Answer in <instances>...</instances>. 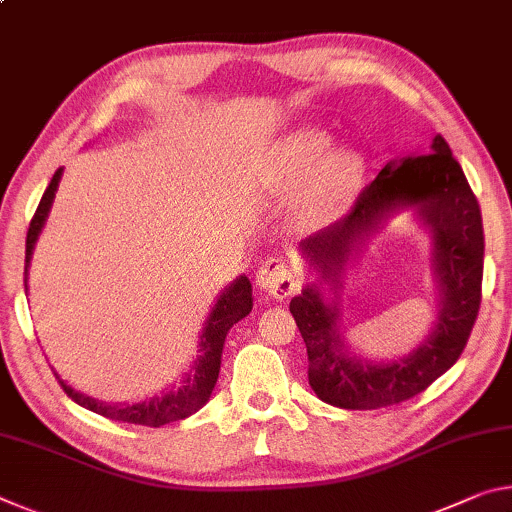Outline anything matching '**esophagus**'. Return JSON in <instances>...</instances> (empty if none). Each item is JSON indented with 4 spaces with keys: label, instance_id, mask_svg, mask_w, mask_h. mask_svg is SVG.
I'll list each match as a JSON object with an SVG mask.
<instances>
[{
    "label": "esophagus",
    "instance_id": "1",
    "mask_svg": "<svg viewBox=\"0 0 512 512\" xmlns=\"http://www.w3.org/2000/svg\"><path fill=\"white\" fill-rule=\"evenodd\" d=\"M257 284L268 296L287 298L298 287V273L282 257H266L257 271Z\"/></svg>",
    "mask_w": 512,
    "mask_h": 512
}]
</instances>
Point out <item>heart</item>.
I'll return each instance as SVG.
<instances>
[{"mask_svg": "<svg viewBox=\"0 0 512 512\" xmlns=\"http://www.w3.org/2000/svg\"><path fill=\"white\" fill-rule=\"evenodd\" d=\"M332 135L318 128H302L282 146V173L291 185L307 180L305 212L311 219H334L357 194L363 160L352 149H332Z\"/></svg>", "mask_w": 512, "mask_h": 512, "instance_id": "1", "label": "heart"}]
</instances>
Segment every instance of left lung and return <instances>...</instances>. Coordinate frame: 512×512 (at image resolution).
Wrapping results in <instances>:
<instances>
[{
	"instance_id": "1",
	"label": "left lung",
	"mask_w": 512,
	"mask_h": 512,
	"mask_svg": "<svg viewBox=\"0 0 512 512\" xmlns=\"http://www.w3.org/2000/svg\"><path fill=\"white\" fill-rule=\"evenodd\" d=\"M397 203L415 205L433 232V257L443 289V309L431 339L411 357L368 366L343 350L336 332V307L309 287L291 300L307 345L309 384L320 400L350 411L384 409L411 400L454 366L470 339L481 307L483 223L479 201L461 164L443 135L433 137L429 153L391 162L361 189L357 201L339 221L327 225L302 248L323 280L339 282L343 264L357 239Z\"/></svg>"
}]
</instances>
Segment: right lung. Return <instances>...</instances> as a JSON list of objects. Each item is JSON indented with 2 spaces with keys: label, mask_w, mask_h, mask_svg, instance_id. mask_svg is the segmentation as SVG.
Instances as JSON below:
<instances>
[{
  "label": "right lung",
  "mask_w": 512,
  "mask_h": 512,
  "mask_svg": "<svg viewBox=\"0 0 512 512\" xmlns=\"http://www.w3.org/2000/svg\"><path fill=\"white\" fill-rule=\"evenodd\" d=\"M58 180H60V169L54 173V178H51L49 187L40 198L38 210L29 223L27 253H24V287H27V271H29L33 246H36V239L40 235L42 225H45L51 201H54ZM250 309H253V289H250L248 277L241 275L235 284H230V287L225 289L219 302L214 305L210 318H207V325L201 339V357H198L196 366L185 377L183 384L178 388H171V391H167V395L162 397H153V400L142 402V404L112 406V404H103V402L92 400V397L76 393L74 388H69L65 381L56 375L58 384L67 393V397H72L76 404H81L85 409L99 413L108 420L142 424V427H162V424L185 420L210 400L216 377H219L225 334H228V329L232 325L239 323L244 316H248Z\"/></svg>",
  "instance_id": "add662e5"
}]
</instances>
